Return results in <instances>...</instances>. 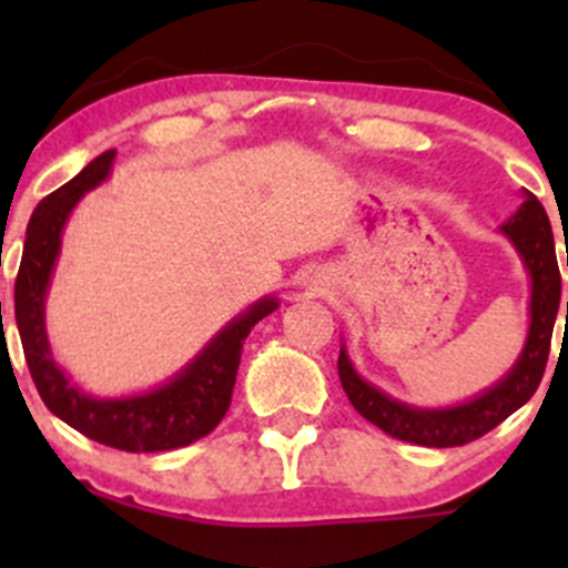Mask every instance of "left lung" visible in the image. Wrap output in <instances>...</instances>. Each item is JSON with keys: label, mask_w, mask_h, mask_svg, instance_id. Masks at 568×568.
I'll return each instance as SVG.
<instances>
[{"label": "left lung", "mask_w": 568, "mask_h": 568, "mask_svg": "<svg viewBox=\"0 0 568 568\" xmlns=\"http://www.w3.org/2000/svg\"><path fill=\"white\" fill-rule=\"evenodd\" d=\"M500 233L519 252L525 272L530 277V324L517 363L489 390L462 400V404L439 406V409L404 404V400L393 398V395L382 393L379 387L365 382L357 374L352 359H348L346 346H341L337 374H341L343 390H346L352 406L365 420L379 426L390 437L412 445H426V448L467 445L473 439L484 437L495 426H500L508 415H514L519 406L528 404L532 393H536L544 368H547L552 326L560 305V272L558 257H555L552 225H549L544 205L530 192H525L523 205H519L511 220L503 222Z\"/></svg>", "instance_id": "8db88e82"}]
</instances>
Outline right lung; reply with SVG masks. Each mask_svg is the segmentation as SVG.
Listing matches in <instances>:
<instances>
[{
    "mask_svg": "<svg viewBox=\"0 0 568 568\" xmlns=\"http://www.w3.org/2000/svg\"><path fill=\"white\" fill-rule=\"evenodd\" d=\"M114 151L95 156L65 186L51 192L32 211L24 255L16 277V324L27 365L43 404L84 437L129 454H153L192 445L220 426L231 406L236 371L250 329L277 311V296L252 302L227 321L164 385L136 395L99 398L84 393L54 363L45 335V294L62 247V231L79 200L112 175Z\"/></svg>",
    "mask_w": 568,
    "mask_h": 568,
    "instance_id": "add662e5",
    "label": "right lung"
}]
</instances>
